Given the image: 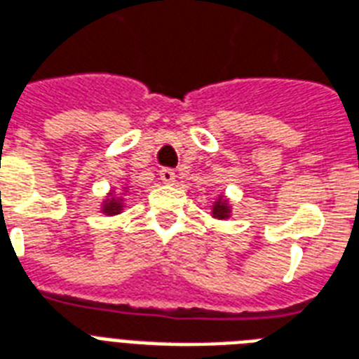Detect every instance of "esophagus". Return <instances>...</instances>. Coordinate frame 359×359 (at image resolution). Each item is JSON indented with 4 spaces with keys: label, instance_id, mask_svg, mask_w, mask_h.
<instances>
[{
    "label": "esophagus",
    "instance_id": "1",
    "mask_svg": "<svg viewBox=\"0 0 359 359\" xmlns=\"http://www.w3.org/2000/svg\"><path fill=\"white\" fill-rule=\"evenodd\" d=\"M160 180H162L164 184H173V182H175V171L170 170V168H164V170H160Z\"/></svg>",
    "mask_w": 359,
    "mask_h": 359
}]
</instances>
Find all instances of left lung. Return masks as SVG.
I'll use <instances>...</instances> for the list:
<instances>
[{
	"instance_id": "1",
	"label": "left lung",
	"mask_w": 359,
	"mask_h": 359,
	"mask_svg": "<svg viewBox=\"0 0 359 359\" xmlns=\"http://www.w3.org/2000/svg\"><path fill=\"white\" fill-rule=\"evenodd\" d=\"M212 215L217 217V219H226L230 217V206H229V201L221 195L219 199L214 203V208H212Z\"/></svg>"
}]
</instances>
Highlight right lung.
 <instances>
[{
	"mask_svg": "<svg viewBox=\"0 0 359 359\" xmlns=\"http://www.w3.org/2000/svg\"><path fill=\"white\" fill-rule=\"evenodd\" d=\"M123 210V199H119V197H114V195H110V199H107L103 203V214L107 215H116L119 214Z\"/></svg>",
	"mask_w": 359,
	"mask_h": 359,
	"instance_id": "1",
	"label": "right lung"
}]
</instances>
